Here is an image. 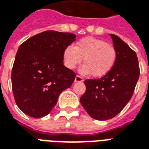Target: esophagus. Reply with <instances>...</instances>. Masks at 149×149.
<instances>
[{"label": "esophagus", "instance_id": "obj_1", "mask_svg": "<svg viewBox=\"0 0 149 149\" xmlns=\"http://www.w3.org/2000/svg\"><path fill=\"white\" fill-rule=\"evenodd\" d=\"M84 79L80 76H77L76 78H75V82H83Z\"/></svg>", "mask_w": 149, "mask_h": 149}]
</instances>
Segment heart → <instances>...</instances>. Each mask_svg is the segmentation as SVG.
Instances as JSON below:
<instances>
[{
    "mask_svg": "<svg viewBox=\"0 0 149 149\" xmlns=\"http://www.w3.org/2000/svg\"><path fill=\"white\" fill-rule=\"evenodd\" d=\"M64 61L67 68L75 69L83 60L85 63L80 72L84 74L101 77L113 69L117 59L115 47L111 43L94 37L80 39L75 47L69 45L64 50Z\"/></svg>",
    "mask_w": 149,
    "mask_h": 149,
    "instance_id": "b5f03b06",
    "label": "heart"
}]
</instances>
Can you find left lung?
Masks as SVG:
<instances>
[{"label":"left lung","mask_w":149,"mask_h":149,"mask_svg":"<svg viewBox=\"0 0 149 149\" xmlns=\"http://www.w3.org/2000/svg\"><path fill=\"white\" fill-rule=\"evenodd\" d=\"M117 51L113 69L99 79L84 81L85 93L80 97V103L94 119H111L125 107L139 79L140 68L136 53L124 41L111 34Z\"/></svg>","instance_id":"left-lung-1"}]
</instances>
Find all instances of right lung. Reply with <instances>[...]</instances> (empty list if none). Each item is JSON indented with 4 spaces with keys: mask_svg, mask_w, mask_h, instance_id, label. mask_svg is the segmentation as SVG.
Wrapping results in <instances>:
<instances>
[{
    "mask_svg": "<svg viewBox=\"0 0 149 149\" xmlns=\"http://www.w3.org/2000/svg\"><path fill=\"white\" fill-rule=\"evenodd\" d=\"M76 37L72 33L46 31L19 46L12 70V86L16 105L24 114L46 116L62 91L71 87L76 73L63 65V53Z\"/></svg>",
    "mask_w": 149,
    "mask_h": 149,
    "instance_id": "1",
    "label": "right lung"
}]
</instances>
